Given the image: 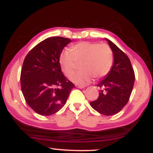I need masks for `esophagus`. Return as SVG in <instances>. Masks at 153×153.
I'll list each match as a JSON object with an SVG mask.
<instances>
[{
    "label": "esophagus",
    "mask_w": 153,
    "mask_h": 153,
    "mask_svg": "<svg viewBox=\"0 0 153 153\" xmlns=\"http://www.w3.org/2000/svg\"><path fill=\"white\" fill-rule=\"evenodd\" d=\"M76 87L79 88H85V85H78V84H77Z\"/></svg>",
    "instance_id": "obj_1"
}]
</instances>
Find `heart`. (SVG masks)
<instances>
[{
	"label": "heart",
	"mask_w": 153,
	"mask_h": 153,
	"mask_svg": "<svg viewBox=\"0 0 153 153\" xmlns=\"http://www.w3.org/2000/svg\"><path fill=\"white\" fill-rule=\"evenodd\" d=\"M59 65L66 76H69L81 62V71L72 74L70 78L80 85H85L93 77L99 79L106 76L113 65V53L105 43L81 42L65 50L59 55Z\"/></svg>",
	"instance_id": "1"
}]
</instances>
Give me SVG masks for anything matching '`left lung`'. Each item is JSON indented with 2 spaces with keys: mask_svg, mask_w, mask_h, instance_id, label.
Masks as SVG:
<instances>
[{
  "mask_svg": "<svg viewBox=\"0 0 153 153\" xmlns=\"http://www.w3.org/2000/svg\"><path fill=\"white\" fill-rule=\"evenodd\" d=\"M114 54V65L110 73L97 85L99 96L90 103L101 114L114 115L128 103L134 82V72L130 59L115 44L107 39Z\"/></svg>",
  "mask_w": 153,
  "mask_h": 153,
  "instance_id": "obj_1",
  "label": "left lung"
}]
</instances>
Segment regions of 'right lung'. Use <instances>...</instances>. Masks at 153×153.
I'll return each mask as SVG.
<instances>
[{
	"label": "right lung",
	"instance_id": "1",
	"mask_svg": "<svg viewBox=\"0 0 153 153\" xmlns=\"http://www.w3.org/2000/svg\"><path fill=\"white\" fill-rule=\"evenodd\" d=\"M71 42L52 36L36 45L26 54L21 71V87L27 104L40 115L55 114L66 103L75 85L63 75L59 55Z\"/></svg>",
	"mask_w": 153,
	"mask_h": 153
}]
</instances>
